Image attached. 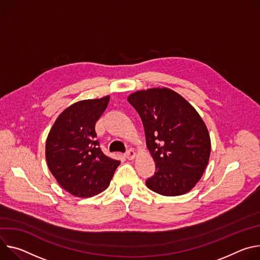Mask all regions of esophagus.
Wrapping results in <instances>:
<instances>
[{
	"instance_id": "esophagus-1",
	"label": "esophagus",
	"mask_w": 260,
	"mask_h": 260,
	"mask_svg": "<svg viewBox=\"0 0 260 260\" xmlns=\"http://www.w3.org/2000/svg\"><path fill=\"white\" fill-rule=\"evenodd\" d=\"M126 157H127V159H129V160H133V159L136 157L135 151H133L132 149L129 150V151L126 153Z\"/></svg>"
}]
</instances>
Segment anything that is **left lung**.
Segmentation results:
<instances>
[{
    "instance_id": "1",
    "label": "left lung",
    "mask_w": 260,
    "mask_h": 260,
    "mask_svg": "<svg viewBox=\"0 0 260 260\" xmlns=\"http://www.w3.org/2000/svg\"><path fill=\"white\" fill-rule=\"evenodd\" d=\"M140 115L156 172L147 187L164 196L183 195L204 175L211 155L208 128L196 109L167 88L137 91L128 96Z\"/></svg>"
}]
</instances>
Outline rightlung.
<instances>
[{
  "label": "right lung",
  "mask_w": 260,
  "mask_h": 260,
  "mask_svg": "<svg viewBox=\"0 0 260 260\" xmlns=\"http://www.w3.org/2000/svg\"><path fill=\"white\" fill-rule=\"evenodd\" d=\"M109 96L78 101L53 123L45 145L48 168L70 194L86 198L104 191L121 161L99 148L95 125L106 109Z\"/></svg>",
  "instance_id": "1"
}]
</instances>
